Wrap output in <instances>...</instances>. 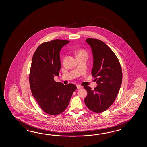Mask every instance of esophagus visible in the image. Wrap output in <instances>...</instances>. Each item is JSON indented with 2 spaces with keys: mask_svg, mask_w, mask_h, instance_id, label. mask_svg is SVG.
I'll return each mask as SVG.
<instances>
[{
  "mask_svg": "<svg viewBox=\"0 0 147 147\" xmlns=\"http://www.w3.org/2000/svg\"><path fill=\"white\" fill-rule=\"evenodd\" d=\"M77 89H81L82 88V87L81 86H80V85H77Z\"/></svg>",
  "mask_w": 147,
  "mask_h": 147,
  "instance_id": "esophagus-1",
  "label": "esophagus"
}]
</instances>
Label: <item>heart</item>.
I'll return each mask as SVG.
<instances>
[{"label": "heart", "mask_w": 147, "mask_h": 147, "mask_svg": "<svg viewBox=\"0 0 147 147\" xmlns=\"http://www.w3.org/2000/svg\"><path fill=\"white\" fill-rule=\"evenodd\" d=\"M78 55H85L87 56V52L84 50H79L77 53V56Z\"/></svg>", "instance_id": "obj_1"}]
</instances>
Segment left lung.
Instances as JSON below:
<instances>
[{"mask_svg":"<svg viewBox=\"0 0 147 147\" xmlns=\"http://www.w3.org/2000/svg\"><path fill=\"white\" fill-rule=\"evenodd\" d=\"M86 41L93 54L91 74L97 86L94 90L84 87L88 92L84 102L91 111L102 113L113 105L118 95L122 84V69L116 55L103 41L92 38Z\"/></svg>","mask_w":147,"mask_h":147,"instance_id":"1","label":"left lung"}]
</instances>
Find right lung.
Instances as JSON below:
<instances>
[{
	"instance_id": "right-lung-1",
	"label": "right lung",
	"mask_w": 147,
	"mask_h": 147,
	"mask_svg": "<svg viewBox=\"0 0 147 147\" xmlns=\"http://www.w3.org/2000/svg\"><path fill=\"white\" fill-rule=\"evenodd\" d=\"M69 41L56 39L39 45L32 58L29 82L32 94L41 108L51 115L63 113L69 105L75 84L54 80L61 68L60 51Z\"/></svg>"
}]
</instances>
